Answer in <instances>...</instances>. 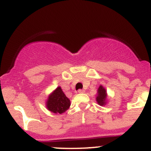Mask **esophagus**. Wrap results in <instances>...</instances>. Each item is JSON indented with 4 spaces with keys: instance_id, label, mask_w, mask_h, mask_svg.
<instances>
[{
    "instance_id": "obj_1",
    "label": "esophagus",
    "mask_w": 151,
    "mask_h": 151,
    "mask_svg": "<svg viewBox=\"0 0 151 151\" xmlns=\"http://www.w3.org/2000/svg\"><path fill=\"white\" fill-rule=\"evenodd\" d=\"M78 92H79V93H84V89H79V90H78Z\"/></svg>"
}]
</instances>
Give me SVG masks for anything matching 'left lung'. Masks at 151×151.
Instances as JSON below:
<instances>
[{
	"label": "left lung",
	"instance_id": "left-lung-1",
	"mask_svg": "<svg viewBox=\"0 0 151 151\" xmlns=\"http://www.w3.org/2000/svg\"><path fill=\"white\" fill-rule=\"evenodd\" d=\"M106 100H107V92L106 89L100 85L97 89V95L96 97V100H97V103L101 106H103L106 105Z\"/></svg>",
	"mask_w": 151,
	"mask_h": 151
}]
</instances>
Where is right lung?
<instances>
[{
	"label": "right lung",
	"instance_id": "add662e5",
	"mask_svg": "<svg viewBox=\"0 0 151 151\" xmlns=\"http://www.w3.org/2000/svg\"><path fill=\"white\" fill-rule=\"evenodd\" d=\"M70 100L63 92L62 88L58 87L48 97L46 102L47 109L54 113L62 114L70 107Z\"/></svg>",
	"mask_w": 151,
	"mask_h": 151
}]
</instances>
